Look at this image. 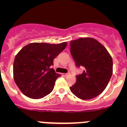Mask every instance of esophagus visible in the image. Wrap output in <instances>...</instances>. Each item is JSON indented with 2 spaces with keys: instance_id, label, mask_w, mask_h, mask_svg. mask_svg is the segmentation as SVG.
<instances>
[{
  "instance_id": "obj_1",
  "label": "esophagus",
  "mask_w": 127,
  "mask_h": 127,
  "mask_svg": "<svg viewBox=\"0 0 127 127\" xmlns=\"http://www.w3.org/2000/svg\"><path fill=\"white\" fill-rule=\"evenodd\" d=\"M70 74V73L69 72H68V73H65V74H63V76H68V75Z\"/></svg>"
}]
</instances>
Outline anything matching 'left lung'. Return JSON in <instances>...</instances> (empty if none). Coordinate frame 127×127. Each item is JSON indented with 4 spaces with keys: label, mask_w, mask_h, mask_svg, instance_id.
<instances>
[{
    "label": "left lung",
    "mask_w": 127,
    "mask_h": 127,
    "mask_svg": "<svg viewBox=\"0 0 127 127\" xmlns=\"http://www.w3.org/2000/svg\"><path fill=\"white\" fill-rule=\"evenodd\" d=\"M70 46L76 67L84 69L83 73L76 75L70 91L81 99L95 98L105 90L113 74L111 57L104 46L92 38L72 41Z\"/></svg>",
    "instance_id": "left-lung-1"
}]
</instances>
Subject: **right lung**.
I'll return each mask as SVG.
<instances>
[{
  "label": "right lung",
  "mask_w": 127,
  "mask_h": 127,
  "mask_svg": "<svg viewBox=\"0 0 127 127\" xmlns=\"http://www.w3.org/2000/svg\"><path fill=\"white\" fill-rule=\"evenodd\" d=\"M67 42H33L23 47L16 55L13 76L16 84L27 97L41 98L53 90L60 74L52 67L53 60L64 50Z\"/></svg>",
  "instance_id": "add662e5"
}]
</instances>
